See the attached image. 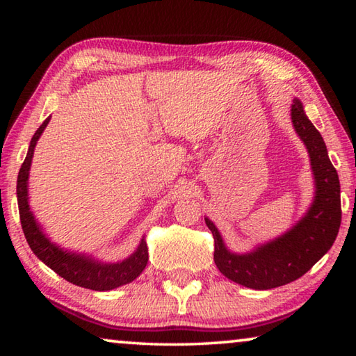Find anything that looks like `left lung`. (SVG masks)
Returning a JSON list of instances; mask_svg holds the SVG:
<instances>
[{
    "label": "left lung",
    "instance_id": "left-lung-1",
    "mask_svg": "<svg viewBox=\"0 0 356 356\" xmlns=\"http://www.w3.org/2000/svg\"><path fill=\"white\" fill-rule=\"evenodd\" d=\"M291 118L295 131L308 149L316 182L314 201L303 218L278 238L245 254L229 251L218 229L206 218L213 234L216 267L226 278L256 291L284 286L303 276L333 246L341 226L339 177L328 159L323 138L298 99L293 100Z\"/></svg>",
    "mask_w": 356,
    "mask_h": 356
}]
</instances>
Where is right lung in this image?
Masks as SVG:
<instances>
[{
  "label": "right lung",
  "instance_id": "obj_1",
  "mask_svg": "<svg viewBox=\"0 0 356 356\" xmlns=\"http://www.w3.org/2000/svg\"><path fill=\"white\" fill-rule=\"evenodd\" d=\"M50 122V118H47L42 122L40 127L35 130L34 136L29 143V149L26 159L19 171L17 179V201H19V212L22 229L25 232L26 242L29 248L38 256L42 262L48 265L53 272H56L61 278L72 282V284L91 289V291H111L119 286L129 284L146 268L149 261V252L146 240H141L136 251L130 257L116 264H105L86 254H78V252L65 251L59 248L56 243H53L48 238L39 222L35 221L34 215L28 204V177L29 168H31L34 147L38 144L42 131Z\"/></svg>",
  "mask_w": 356,
  "mask_h": 356
}]
</instances>
